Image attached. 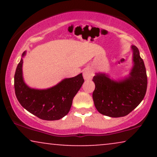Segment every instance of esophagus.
Returning <instances> with one entry per match:
<instances>
[{"mask_svg": "<svg viewBox=\"0 0 157 157\" xmlns=\"http://www.w3.org/2000/svg\"><path fill=\"white\" fill-rule=\"evenodd\" d=\"M82 75H83L85 80H90V79L92 78L94 75L93 70L91 68H86L82 71Z\"/></svg>", "mask_w": 157, "mask_h": 157, "instance_id": "1", "label": "esophagus"}]
</instances>
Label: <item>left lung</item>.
I'll use <instances>...</instances> for the list:
<instances>
[{"mask_svg": "<svg viewBox=\"0 0 157 157\" xmlns=\"http://www.w3.org/2000/svg\"><path fill=\"white\" fill-rule=\"evenodd\" d=\"M131 48L134 66L128 77L115 81L100 73L93 77L95 84L94 103L97 111L105 116H126L137 107L146 93L147 79L145 64L137 47L132 46Z\"/></svg>", "mask_w": 157, "mask_h": 157, "instance_id": "1", "label": "left lung"}]
</instances>
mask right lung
<instances>
[{"mask_svg": "<svg viewBox=\"0 0 157 157\" xmlns=\"http://www.w3.org/2000/svg\"><path fill=\"white\" fill-rule=\"evenodd\" d=\"M25 55L26 52H23L22 57ZM22 66L21 58L14 79L15 95L20 104L41 120H57L66 116L71 109L73 98L84 82L82 74L64 79L49 89H34L23 81Z\"/></svg>", "mask_w": 157, "mask_h": 157, "instance_id": "right-lung-1", "label": "right lung"}]
</instances>
